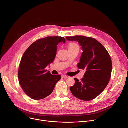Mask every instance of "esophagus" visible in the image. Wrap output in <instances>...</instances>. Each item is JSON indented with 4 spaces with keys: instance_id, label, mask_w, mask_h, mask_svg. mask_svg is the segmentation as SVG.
<instances>
[{
    "instance_id": "1",
    "label": "esophagus",
    "mask_w": 128,
    "mask_h": 128,
    "mask_svg": "<svg viewBox=\"0 0 128 128\" xmlns=\"http://www.w3.org/2000/svg\"><path fill=\"white\" fill-rule=\"evenodd\" d=\"M62 76V78H68V76H65V75H63Z\"/></svg>"
}]
</instances>
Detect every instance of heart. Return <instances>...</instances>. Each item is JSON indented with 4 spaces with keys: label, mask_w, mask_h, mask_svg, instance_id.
I'll return each instance as SVG.
<instances>
[{
    "label": "heart",
    "mask_w": 128,
    "mask_h": 128,
    "mask_svg": "<svg viewBox=\"0 0 128 128\" xmlns=\"http://www.w3.org/2000/svg\"><path fill=\"white\" fill-rule=\"evenodd\" d=\"M76 48H78V46L77 45V44L75 43L70 44L68 46V49H74Z\"/></svg>",
    "instance_id": "heart-1"
}]
</instances>
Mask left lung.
Instances as JSON below:
<instances>
[{
    "label": "left lung",
    "mask_w": 128,
    "mask_h": 128,
    "mask_svg": "<svg viewBox=\"0 0 128 128\" xmlns=\"http://www.w3.org/2000/svg\"><path fill=\"white\" fill-rule=\"evenodd\" d=\"M68 41H76L82 53L78 67L86 72L81 81L74 78L75 84L70 87L72 95L84 100L90 101L104 90L111 78L112 61L110 55L96 40L76 35L66 38Z\"/></svg>",
    "instance_id": "obj_1"
}]
</instances>
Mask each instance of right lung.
I'll return each mask as SVG.
<instances>
[{"label": "right lung", "instance_id": "right-lung-1", "mask_svg": "<svg viewBox=\"0 0 128 128\" xmlns=\"http://www.w3.org/2000/svg\"><path fill=\"white\" fill-rule=\"evenodd\" d=\"M66 42L61 36H48L33 42L24 53L18 71L19 83L25 94L35 100L52 94L60 75H52L46 67L56 57L58 44Z\"/></svg>", "mask_w": 128, "mask_h": 128}]
</instances>
